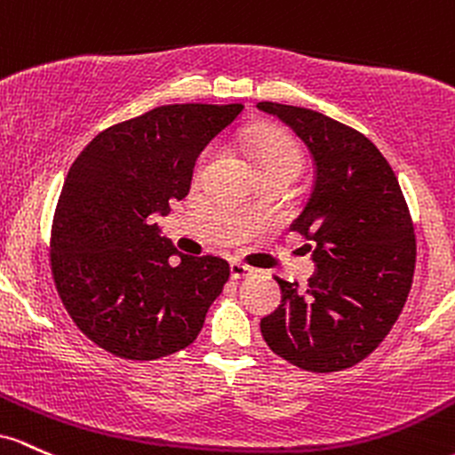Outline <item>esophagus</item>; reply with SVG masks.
Listing matches in <instances>:
<instances>
[{
    "label": "esophagus",
    "instance_id": "34e87169",
    "mask_svg": "<svg viewBox=\"0 0 455 455\" xmlns=\"http://www.w3.org/2000/svg\"><path fill=\"white\" fill-rule=\"evenodd\" d=\"M229 273H232V279H244L253 273V268L243 262H232L229 264Z\"/></svg>",
    "mask_w": 455,
    "mask_h": 455
}]
</instances>
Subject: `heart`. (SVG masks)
Masks as SVG:
<instances>
[{
  "instance_id": "heart-1",
  "label": "heart",
  "mask_w": 455,
  "mask_h": 455,
  "mask_svg": "<svg viewBox=\"0 0 455 455\" xmlns=\"http://www.w3.org/2000/svg\"><path fill=\"white\" fill-rule=\"evenodd\" d=\"M243 144L255 155L259 173L267 172H288L299 176L303 170V150L296 144L290 135L285 132L270 129V126H255L247 129L241 135ZM214 156V150L204 152L200 167L206 165Z\"/></svg>"
}]
</instances>
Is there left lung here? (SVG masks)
<instances>
[{
  "label": "left lung",
  "mask_w": 455,
  "mask_h": 455,
  "mask_svg": "<svg viewBox=\"0 0 455 455\" xmlns=\"http://www.w3.org/2000/svg\"><path fill=\"white\" fill-rule=\"evenodd\" d=\"M314 156L315 182L292 229L318 270L309 285L277 279L282 305L262 318L268 348L305 371L331 374L370 356L402 314L415 275V228L389 161L333 117L262 100Z\"/></svg>",
  "instance_id": "obj_1"
}]
</instances>
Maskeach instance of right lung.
I'll return each mask as SVG.
<instances>
[{
	"label": "right lung",
	"instance_id": "add662e5",
	"mask_svg": "<svg viewBox=\"0 0 455 455\" xmlns=\"http://www.w3.org/2000/svg\"><path fill=\"white\" fill-rule=\"evenodd\" d=\"M243 105H163L109 126L76 156L53 223L49 262L76 329L126 361H156L200 335L229 279L217 255H181L152 212L191 188L197 156Z\"/></svg>",
	"mask_w": 455,
	"mask_h": 455
}]
</instances>
